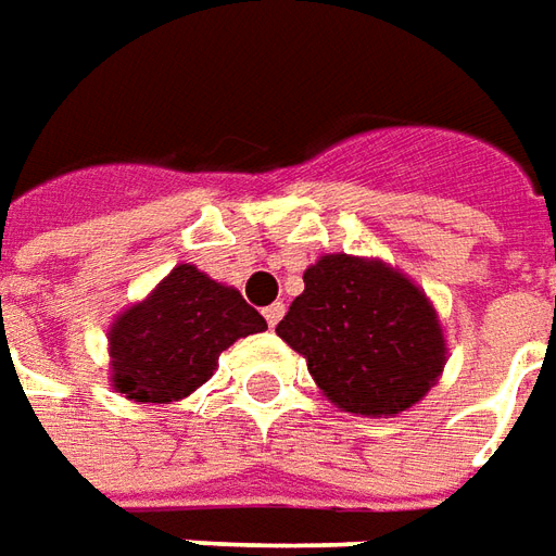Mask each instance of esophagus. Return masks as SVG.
Wrapping results in <instances>:
<instances>
[{"mask_svg": "<svg viewBox=\"0 0 556 556\" xmlns=\"http://www.w3.org/2000/svg\"><path fill=\"white\" fill-rule=\"evenodd\" d=\"M282 315H286V306H282V303H270V306L265 309V321L270 327H277Z\"/></svg>", "mask_w": 556, "mask_h": 556, "instance_id": "34e87169", "label": "esophagus"}]
</instances>
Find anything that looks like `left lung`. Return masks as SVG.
<instances>
[{
	"label": "left lung",
	"instance_id": "8db88e82",
	"mask_svg": "<svg viewBox=\"0 0 556 556\" xmlns=\"http://www.w3.org/2000/svg\"><path fill=\"white\" fill-rule=\"evenodd\" d=\"M277 337L339 410L396 417L438 384L446 339L429 294L384 258L325 253Z\"/></svg>",
	"mask_w": 556,
	"mask_h": 556
}]
</instances>
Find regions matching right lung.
Instances as JSON below:
<instances>
[{
    "mask_svg": "<svg viewBox=\"0 0 556 556\" xmlns=\"http://www.w3.org/2000/svg\"><path fill=\"white\" fill-rule=\"evenodd\" d=\"M262 330L267 321L241 291L184 262L113 318L110 384L139 405L181 402L214 375L223 351Z\"/></svg>",
    "mask_w": 556,
    "mask_h": 556,
    "instance_id": "obj_1",
    "label": "right lung"
}]
</instances>
